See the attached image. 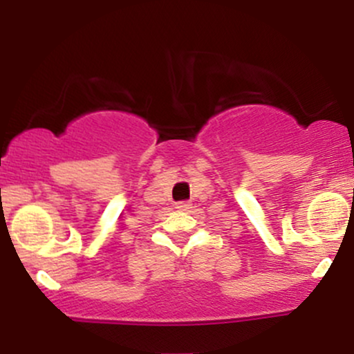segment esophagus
Here are the masks:
<instances>
[{
  "instance_id": "esophagus-1",
  "label": "esophagus",
  "mask_w": 354,
  "mask_h": 354,
  "mask_svg": "<svg viewBox=\"0 0 354 354\" xmlns=\"http://www.w3.org/2000/svg\"><path fill=\"white\" fill-rule=\"evenodd\" d=\"M189 208H191V203H188V201L176 203V209L178 211H189Z\"/></svg>"
}]
</instances>
